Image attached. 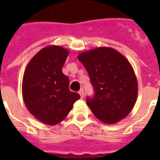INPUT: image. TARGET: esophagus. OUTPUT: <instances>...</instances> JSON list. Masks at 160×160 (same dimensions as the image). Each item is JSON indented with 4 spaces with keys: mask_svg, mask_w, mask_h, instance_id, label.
<instances>
[{
    "mask_svg": "<svg viewBox=\"0 0 160 160\" xmlns=\"http://www.w3.org/2000/svg\"><path fill=\"white\" fill-rule=\"evenodd\" d=\"M79 94L80 95V97L81 98H84V95H85V91L83 89H80V91H79Z\"/></svg>",
    "mask_w": 160,
    "mask_h": 160,
    "instance_id": "esophagus-1",
    "label": "esophagus"
}]
</instances>
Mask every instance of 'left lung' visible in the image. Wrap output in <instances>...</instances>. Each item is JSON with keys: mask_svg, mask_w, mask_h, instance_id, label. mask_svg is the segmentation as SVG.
Returning a JSON list of instances; mask_svg holds the SVG:
<instances>
[{"mask_svg": "<svg viewBox=\"0 0 160 160\" xmlns=\"http://www.w3.org/2000/svg\"><path fill=\"white\" fill-rule=\"evenodd\" d=\"M90 75L95 95L86 98L93 114L114 124L130 113L137 100L138 84L130 63L109 47H98L78 55Z\"/></svg>", "mask_w": 160, "mask_h": 160, "instance_id": "obj_1", "label": "left lung"}]
</instances>
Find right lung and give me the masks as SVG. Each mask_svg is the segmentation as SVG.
Listing matches in <instances>:
<instances>
[{
    "label": "right lung",
    "instance_id": "add662e5",
    "mask_svg": "<svg viewBox=\"0 0 160 160\" xmlns=\"http://www.w3.org/2000/svg\"><path fill=\"white\" fill-rule=\"evenodd\" d=\"M69 51L50 46L29 62L22 80V95L26 108L41 122L55 125L67 116L80 98L69 89V78L63 74Z\"/></svg>",
    "mask_w": 160,
    "mask_h": 160
}]
</instances>
